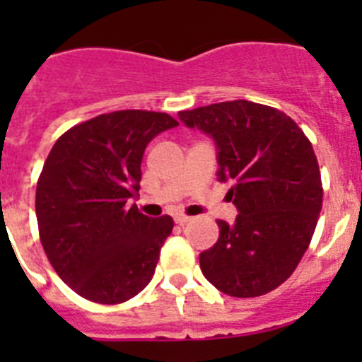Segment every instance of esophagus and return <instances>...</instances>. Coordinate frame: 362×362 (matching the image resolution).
Here are the masks:
<instances>
[{
    "mask_svg": "<svg viewBox=\"0 0 362 362\" xmlns=\"http://www.w3.org/2000/svg\"><path fill=\"white\" fill-rule=\"evenodd\" d=\"M174 221H175V225L183 226V225H187L188 221H190V217H188V216H183V214H179V216H175V217H174Z\"/></svg>",
    "mask_w": 362,
    "mask_h": 362,
    "instance_id": "34e87169",
    "label": "esophagus"
}]
</instances>
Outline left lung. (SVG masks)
I'll use <instances>...</instances> for the list:
<instances>
[{"label":"left lung","instance_id":"obj_1","mask_svg":"<svg viewBox=\"0 0 362 362\" xmlns=\"http://www.w3.org/2000/svg\"><path fill=\"white\" fill-rule=\"evenodd\" d=\"M188 129L214 139L217 179L232 183V225L217 219L219 239L201 252L203 276L226 296L257 297L292 276L322 206L312 143L284 112L246 99L179 112Z\"/></svg>","mask_w":362,"mask_h":362}]
</instances>
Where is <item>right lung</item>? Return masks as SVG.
Here are the masks:
<instances>
[{
	"label": "right lung",
	"instance_id": "add662e5",
	"mask_svg": "<svg viewBox=\"0 0 362 362\" xmlns=\"http://www.w3.org/2000/svg\"><path fill=\"white\" fill-rule=\"evenodd\" d=\"M177 121L163 112L119 110L66 130L36 187L41 245L70 288L101 305L132 299L152 279L174 219L139 214L146 145Z\"/></svg>",
	"mask_w": 362,
	"mask_h": 362
}]
</instances>
